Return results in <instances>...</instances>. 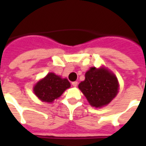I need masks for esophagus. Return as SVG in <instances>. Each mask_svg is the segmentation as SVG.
<instances>
[{
	"label": "esophagus",
	"instance_id": "34e87169",
	"mask_svg": "<svg viewBox=\"0 0 146 146\" xmlns=\"http://www.w3.org/2000/svg\"><path fill=\"white\" fill-rule=\"evenodd\" d=\"M72 84H73V87H76L77 84H78V82H77V81H74V82L72 83Z\"/></svg>",
	"mask_w": 146,
	"mask_h": 146
}]
</instances>
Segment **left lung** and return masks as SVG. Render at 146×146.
<instances>
[{"label": "left lung", "instance_id": "left-lung-1", "mask_svg": "<svg viewBox=\"0 0 146 146\" xmlns=\"http://www.w3.org/2000/svg\"><path fill=\"white\" fill-rule=\"evenodd\" d=\"M90 105L101 108L110 103L116 97L119 83L115 74L105 67H91L85 73V80L78 85Z\"/></svg>", "mask_w": 146, "mask_h": 146}]
</instances>
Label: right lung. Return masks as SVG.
I'll use <instances>...</instances> for the list:
<instances>
[{
    "mask_svg": "<svg viewBox=\"0 0 146 146\" xmlns=\"http://www.w3.org/2000/svg\"><path fill=\"white\" fill-rule=\"evenodd\" d=\"M69 88L70 83L66 78H62L54 73H49L35 84L33 92L40 100L50 103L59 98Z\"/></svg>",
    "mask_w": 146,
    "mask_h": 146,
    "instance_id": "add662e5",
    "label": "right lung"
}]
</instances>
